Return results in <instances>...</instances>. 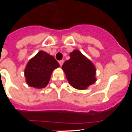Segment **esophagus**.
<instances>
[{"label": "esophagus", "mask_w": 132, "mask_h": 132, "mask_svg": "<svg viewBox=\"0 0 132 132\" xmlns=\"http://www.w3.org/2000/svg\"><path fill=\"white\" fill-rule=\"evenodd\" d=\"M63 63H64L63 60H61L59 61V65H60V66H62L63 64Z\"/></svg>", "instance_id": "34e87169"}]
</instances>
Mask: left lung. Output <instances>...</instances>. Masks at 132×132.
Here are the masks:
<instances>
[{
    "label": "left lung",
    "instance_id": "obj_1",
    "mask_svg": "<svg viewBox=\"0 0 132 132\" xmlns=\"http://www.w3.org/2000/svg\"><path fill=\"white\" fill-rule=\"evenodd\" d=\"M71 57L62 66L69 82L77 89L83 90L96 81V69L89 59L78 50L70 53Z\"/></svg>",
    "mask_w": 132,
    "mask_h": 132
}]
</instances>
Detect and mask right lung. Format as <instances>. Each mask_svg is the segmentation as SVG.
Segmentation results:
<instances>
[{
    "label": "right lung",
    "instance_id": "1",
    "mask_svg": "<svg viewBox=\"0 0 132 132\" xmlns=\"http://www.w3.org/2000/svg\"><path fill=\"white\" fill-rule=\"evenodd\" d=\"M58 67L59 64L53 56L40 51L27 64L24 71L27 84L38 88L46 87L52 72Z\"/></svg>",
    "mask_w": 132,
    "mask_h": 132
}]
</instances>
